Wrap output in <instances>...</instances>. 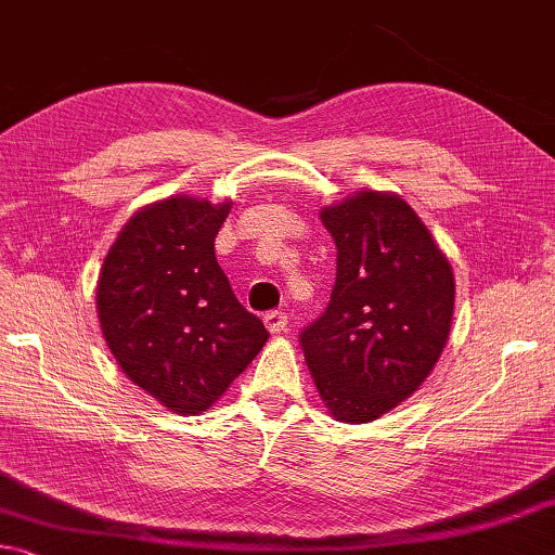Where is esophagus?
Segmentation results:
<instances>
[{"mask_svg":"<svg viewBox=\"0 0 555 555\" xmlns=\"http://www.w3.org/2000/svg\"><path fill=\"white\" fill-rule=\"evenodd\" d=\"M263 325H267L271 333H284L288 325V319L284 311H269L267 315H263Z\"/></svg>","mask_w":555,"mask_h":555,"instance_id":"obj_1","label":"esophagus"}]
</instances>
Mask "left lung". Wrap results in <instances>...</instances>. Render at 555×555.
I'll return each instance as SVG.
<instances>
[{
  "label": "left lung",
  "mask_w": 555,
  "mask_h": 555,
  "mask_svg": "<svg viewBox=\"0 0 555 555\" xmlns=\"http://www.w3.org/2000/svg\"><path fill=\"white\" fill-rule=\"evenodd\" d=\"M336 284L301 348L328 412L363 425L408 400L450 336L454 274L408 202L358 192L321 212Z\"/></svg>",
  "instance_id": "obj_1"
}]
</instances>
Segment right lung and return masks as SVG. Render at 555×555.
Masks as SVG:
<instances>
[{
    "label": "right lung",
    "mask_w": 555,
    "mask_h": 555,
    "mask_svg": "<svg viewBox=\"0 0 555 555\" xmlns=\"http://www.w3.org/2000/svg\"><path fill=\"white\" fill-rule=\"evenodd\" d=\"M232 202L170 197L122 227L99 276L103 338L130 380L180 415L207 410L269 331L215 257Z\"/></svg>",
    "instance_id": "1"
}]
</instances>
